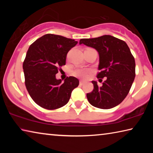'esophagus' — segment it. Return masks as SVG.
I'll use <instances>...</instances> for the list:
<instances>
[{"instance_id": "1", "label": "esophagus", "mask_w": 153, "mask_h": 153, "mask_svg": "<svg viewBox=\"0 0 153 153\" xmlns=\"http://www.w3.org/2000/svg\"><path fill=\"white\" fill-rule=\"evenodd\" d=\"M84 84V81H82V80H80L79 81V85H81V86H82L83 84Z\"/></svg>"}]
</instances>
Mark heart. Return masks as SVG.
Returning a JSON list of instances; mask_svg holds the SVG:
<instances>
[{
	"label": "heart",
	"mask_w": 153,
	"mask_h": 153,
	"mask_svg": "<svg viewBox=\"0 0 153 153\" xmlns=\"http://www.w3.org/2000/svg\"><path fill=\"white\" fill-rule=\"evenodd\" d=\"M89 71L87 69H82V68H77L74 71V75L75 76L78 77L79 78L86 79L88 76Z\"/></svg>",
	"instance_id": "obj_1"
}]
</instances>
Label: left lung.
Wrapping results in <instances>:
<instances>
[{"label":"left lung","mask_w":153,"mask_h":153,"mask_svg":"<svg viewBox=\"0 0 153 153\" xmlns=\"http://www.w3.org/2000/svg\"><path fill=\"white\" fill-rule=\"evenodd\" d=\"M94 48L99 55L97 78L105 77L102 86L92 81L94 90L88 93L89 102L95 107L108 109L123 101L135 78V59L124 41L110 35L94 38H84L79 45Z\"/></svg>","instance_id":"obj_1"}]
</instances>
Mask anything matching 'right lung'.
<instances>
[{"label":"right lung","mask_w":153,"mask_h":153,"mask_svg":"<svg viewBox=\"0 0 153 153\" xmlns=\"http://www.w3.org/2000/svg\"><path fill=\"white\" fill-rule=\"evenodd\" d=\"M75 40L62 36L44 35L30 46L23 63L25 84L33 101L48 110L65 105L71 92L78 86L76 77H67L62 82L56 78L66 63L67 54L77 45Z\"/></svg>","instance_id":"add662e5"}]
</instances>
